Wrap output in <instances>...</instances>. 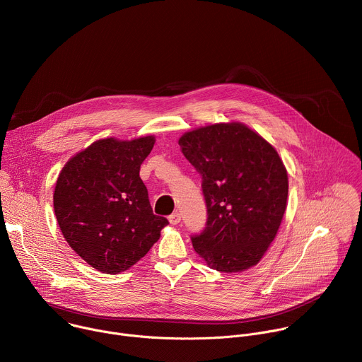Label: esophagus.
Wrapping results in <instances>:
<instances>
[{"mask_svg":"<svg viewBox=\"0 0 362 362\" xmlns=\"http://www.w3.org/2000/svg\"><path fill=\"white\" fill-rule=\"evenodd\" d=\"M180 221H182V216H180L179 212H175V214H172V215L169 216V222H170L172 225H177Z\"/></svg>","mask_w":362,"mask_h":362,"instance_id":"esophagus-1","label":"esophagus"}]
</instances>
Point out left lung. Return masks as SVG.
I'll list each match as a JSON object with an SVG mask.
<instances>
[{"label":"left lung","instance_id":"left-lung-1","mask_svg":"<svg viewBox=\"0 0 362 362\" xmlns=\"http://www.w3.org/2000/svg\"><path fill=\"white\" fill-rule=\"evenodd\" d=\"M179 146L202 175L208 206L204 230L192 238L196 253L226 274L259 264L288 203V172L276 148L240 122L189 130Z\"/></svg>","mask_w":362,"mask_h":362}]
</instances>
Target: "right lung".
<instances>
[{
	"mask_svg": "<svg viewBox=\"0 0 362 362\" xmlns=\"http://www.w3.org/2000/svg\"><path fill=\"white\" fill-rule=\"evenodd\" d=\"M153 134L93 141L62 169L53 194L60 230L83 259L103 274L137 264L160 238L168 219L153 215L140 165Z\"/></svg>",
	"mask_w": 362,
	"mask_h": 362,
	"instance_id": "1",
	"label": "right lung"
}]
</instances>
